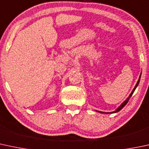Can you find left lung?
I'll return each instance as SVG.
<instances>
[{
    "instance_id": "8db88e82",
    "label": "left lung",
    "mask_w": 149,
    "mask_h": 149,
    "mask_svg": "<svg viewBox=\"0 0 149 149\" xmlns=\"http://www.w3.org/2000/svg\"><path fill=\"white\" fill-rule=\"evenodd\" d=\"M141 75H140V77H139V80H138V82L136 83V84L135 87H134V89H133L132 92H131V94H130V95H129V96H128V98H127V99H126V101H124V102H123V103H121V105H120V106H119V107H118V109H116V111H113V112H111V113H116V112H118V111H120V110H121V109H123V107H124V106H126V103H128V100H129V98H131V95H133V93H134V91H135V90H136V87L138 86V85H139V81H140V79H141ZM98 112H100V113H103V112H101V111H98Z\"/></svg>"
}]
</instances>
